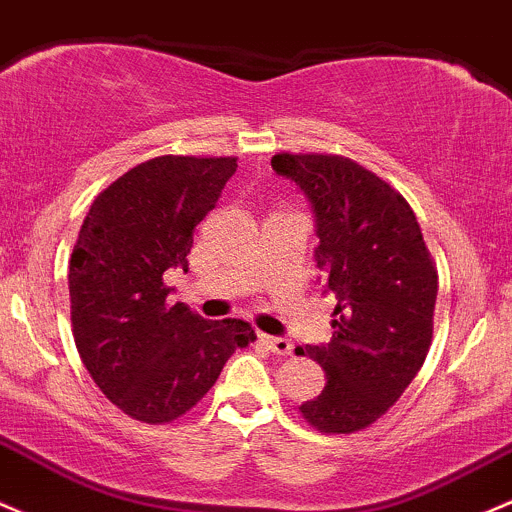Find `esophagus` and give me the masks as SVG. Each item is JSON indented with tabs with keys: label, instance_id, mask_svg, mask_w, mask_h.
<instances>
[{
	"label": "esophagus",
	"instance_id": "1",
	"mask_svg": "<svg viewBox=\"0 0 512 512\" xmlns=\"http://www.w3.org/2000/svg\"><path fill=\"white\" fill-rule=\"evenodd\" d=\"M260 341L277 355H289L294 348L292 341H289V338H282V336H267V333H260Z\"/></svg>",
	"mask_w": 512,
	"mask_h": 512
}]
</instances>
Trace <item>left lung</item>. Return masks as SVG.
<instances>
[{
	"mask_svg": "<svg viewBox=\"0 0 512 512\" xmlns=\"http://www.w3.org/2000/svg\"><path fill=\"white\" fill-rule=\"evenodd\" d=\"M314 211L316 267L336 297L333 338L299 346L326 387L299 407L326 434H351L400 400L432 346L437 270L410 203L373 171L333 154H274Z\"/></svg>",
	"mask_w": 512,
	"mask_h": 512,
	"instance_id": "left-lung-1",
	"label": "left lung"
}]
</instances>
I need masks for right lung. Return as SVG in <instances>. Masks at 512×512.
I'll return each mask as SVG.
<instances>
[{"label":"right lung","mask_w":512,"mask_h":512,"mask_svg":"<svg viewBox=\"0 0 512 512\" xmlns=\"http://www.w3.org/2000/svg\"><path fill=\"white\" fill-rule=\"evenodd\" d=\"M233 157H157L95 198L68 267L75 348L102 395L132 419L164 424L206 395L247 321H206L166 304V270L188 272L193 230L213 211Z\"/></svg>","instance_id":"add662e5"}]
</instances>
